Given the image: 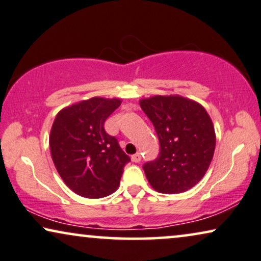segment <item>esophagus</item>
I'll return each mask as SVG.
<instances>
[{
	"label": "esophagus",
	"instance_id": "34e87169",
	"mask_svg": "<svg viewBox=\"0 0 261 261\" xmlns=\"http://www.w3.org/2000/svg\"><path fill=\"white\" fill-rule=\"evenodd\" d=\"M131 160H133L135 163L140 162L141 161V154H140V152H137V154H135V155L131 156Z\"/></svg>",
	"mask_w": 261,
	"mask_h": 261
}]
</instances>
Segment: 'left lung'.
Segmentation results:
<instances>
[{"instance_id":"1","label":"left lung","mask_w":261,"mask_h":261,"mask_svg":"<svg viewBox=\"0 0 261 261\" xmlns=\"http://www.w3.org/2000/svg\"><path fill=\"white\" fill-rule=\"evenodd\" d=\"M154 125L160 155L143 169L160 193H181L203 179L213 161L216 134L213 120L199 102L185 96L154 95L140 100Z\"/></svg>"}]
</instances>
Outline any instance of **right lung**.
I'll return each instance as SVG.
<instances>
[{"label": "right lung", "instance_id": "right-lung-1", "mask_svg": "<svg viewBox=\"0 0 261 261\" xmlns=\"http://www.w3.org/2000/svg\"><path fill=\"white\" fill-rule=\"evenodd\" d=\"M119 98L94 96L62 109L52 124L51 158L65 185L79 196L102 198L120 185L130 158L103 124L120 106Z\"/></svg>", "mask_w": 261, "mask_h": 261}]
</instances>
